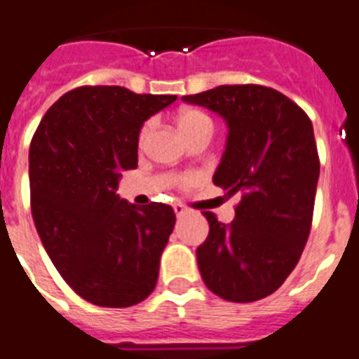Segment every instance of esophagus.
Here are the masks:
<instances>
[{
  "label": "esophagus",
  "mask_w": 359,
  "mask_h": 359,
  "mask_svg": "<svg viewBox=\"0 0 359 359\" xmlns=\"http://www.w3.org/2000/svg\"><path fill=\"white\" fill-rule=\"evenodd\" d=\"M173 210H175V213H177V217H182L186 213V206L180 203H175Z\"/></svg>",
  "instance_id": "esophagus-1"
}]
</instances>
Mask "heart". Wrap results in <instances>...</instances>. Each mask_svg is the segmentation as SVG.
<instances>
[{"mask_svg":"<svg viewBox=\"0 0 359 359\" xmlns=\"http://www.w3.org/2000/svg\"><path fill=\"white\" fill-rule=\"evenodd\" d=\"M177 122H179L180 131H182L186 137H189V135L198 131V129H204V128L213 129L212 118H210L206 113H203V111H198V109L180 111ZM147 131H149V123H146V126L140 129V135H138V140H140V142L146 138ZM177 182L182 186L189 184V182H191V175H180V177H177Z\"/></svg>","mask_w":359,"mask_h":359,"instance_id":"heart-1","label":"heart"}]
</instances>
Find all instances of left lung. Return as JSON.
Instances as JSON below:
<instances>
[{
	"instance_id": "left-lung-1",
	"label": "left lung",
	"mask_w": 359,
	"mask_h": 359,
	"mask_svg": "<svg viewBox=\"0 0 359 359\" xmlns=\"http://www.w3.org/2000/svg\"><path fill=\"white\" fill-rule=\"evenodd\" d=\"M182 100L228 123L213 184L239 197L230 224L204 212L210 233L197 248L203 281L226 301L263 299L290 276L309 239L319 177L312 122L288 96L255 83L219 86Z\"/></svg>"
}]
</instances>
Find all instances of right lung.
Returning a JSON list of instances; mask_svg holds the SVG:
<instances>
[{
  "label": "right lung",
  "mask_w": 359,
  "mask_h": 359,
  "mask_svg": "<svg viewBox=\"0 0 359 359\" xmlns=\"http://www.w3.org/2000/svg\"><path fill=\"white\" fill-rule=\"evenodd\" d=\"M175 95L82 86L45 113L29 151L31 210L50 261L78 296L123 309L155 290L173 208L128 204L120 171L135 170L138 133Z\"/></svg>",
  "instance_id": "1"
}]
</instances>
